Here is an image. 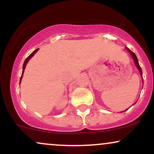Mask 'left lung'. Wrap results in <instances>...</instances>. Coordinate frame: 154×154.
Returning a JSON list of instances; mask_svg holds the SVG:
<instances>
[{
    "instance_id": "1",
    "label": "left lung",
    "mask_w": 154,
    "mask_h": 154,
    "mask_svg": "<svg viewBox=\"0 0 154 154\" xmlns=\"http://www.w3.org/2000/svg\"><path fill=\"white\" fill-rule=\"evenodd\" d=\"M126 49L128 51V52L130 53V54L132 55V59H134V61H135V63L136 66H137V68L138 69V70L140 71V75H141V76H142V69H141L140 66V65H139L138 60H137V56H136V55H135V54H134V53L132 52V51L131 50H130V49H129L128 48L126 47Z\"/></svg>"
}]
</instances>
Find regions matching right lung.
Here are the masks:
<instances>
[{"label": "right lung", "instance_id": "obj_1", "mask_svg": "<svg viewBox=\"0 0 154 154\" xmlns=\"http://www.w3.org/2000/svg\"><path fill=\"white\" fill-rule=\"evenodd\" d=\"M39 50V48H38V49H36V50H35L34 51H33L32 53V54L29 55V56H28L27 58H26V59H25V61H24V64H23V70H22V76H21V78H20V82H21V79H22V75H23V73H24V69H25V67H26V63H27V62L28 61H29V60L31 59L32 57L33 56H34L35 55V54H36L37 53V51H38Z\"/></svg>", "mask_w": 154, "mask_h": 154}]
</instances>
